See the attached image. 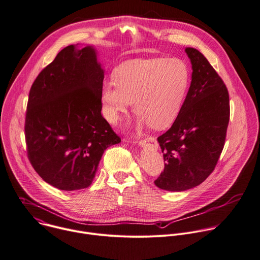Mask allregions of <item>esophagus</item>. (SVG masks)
<instances>
[{
	"instance_id": "esophagus-1",
	"label": "esophagus",
	"mask_w": 260,
	"mask_h": 260,
	"mask_svg": "<svg viewBox=\"0 0 260 260\" xmlns=\"http://www.w3.org/2000/svg\"><path fill=\"white\" fill-rule=\"evenodd\" d=\"M139 144H140L141 146H146L147 144H151L154 148H158L157 141H156V139L153 138V137H149V138H146V139H144V140H141V141L139 142Z\"/></svg>"
}]
</instances>
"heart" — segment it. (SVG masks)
<instances>
[{
	"label": "heart",
	"mask_w": 260,
	"mask_h": 260,
	"mask_svg": "<svg viewBox=\"0 0 260 260\" xmlns=\"http://www.w3.org/2000/svg\"><path fill=\"white\" fill-rule=\"evenodd\" d=\"M114 81H104L102 112L117 124L132 106L140 126L164 128L180 114L191 82L187 62L178 57L132 59L118 65Z\"/></svg>",
	"instance_id": "1"
}]
</instances>
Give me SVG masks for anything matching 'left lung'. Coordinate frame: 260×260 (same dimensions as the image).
Masks as SVG:
<instances>
[{"mask_svg":"<svg viewBox=\"0 0 260 260\" xmlns=\"http://www.w3.org/2000/svg\"><path fill=\"white\" fill-rule=\"evenodd\" d=\"M185 51L193 69L189 92L174 124L157 139L165 163L154 184L171 192L192 189L210 176L223 149L230 120L223 80L198 50Z\"/></svg>","mask_w":260,"mask_h":260,"instance_id":"left-lung-1","label":"left lung"}]
</instances>
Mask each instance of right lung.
Listing matches in <instances>:
<instances>
[{
  "label": "right lung",
  "mask_w": 260,
  "mask_h": 260,
  "mask_svg": "<svg viewBox=\"0 0 260 260\" xmlns=\"http://www.w3.org/2000/svg\"><path fill=\"white\" fill-rule=\"evenodd\" d=\"M104 70L92 46L61 50L34 81L25 115L27 157L63 191L88 188L104 151L120 138L102 116Z\"/></svg>",
  "instance_id": "add662e5"
}]
</instances>
